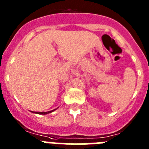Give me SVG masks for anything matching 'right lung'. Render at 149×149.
<instances>
[{"label": "right lung", "instance_id": "obj_1", "mask_svg": "<svg viewBox=\"0 0 149 149\" xmlns=\"http://www.w3.org/2000/svg\"><path fill=\"white\" fill-rule=\"evenodd\" d=\"M54 111V110H53V111H47V112H35V113H39V114H47V113H51L52 111Z\"/></svg>", "mask_w": 149, "mask_h": 149}]
</instances>
